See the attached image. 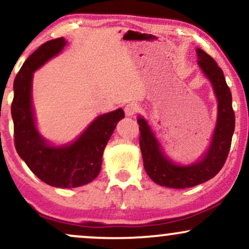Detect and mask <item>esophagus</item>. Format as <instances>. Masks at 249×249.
Returning <instances> with one entry per match:
<instances>
[{
    "label": "esophagus",
    "instance_id": "34e87169",
    "mask_svg": "<svg viewBox=\"0 0 249 249\" xmlns=\"http://www.w3.org/2000/svg\"><path fill=\"white\" fill-rule=\"evenodd\" d=\"M138 110H139V107H138V106L136 103H133V102H131V103H128L124 107V111H125V115L126 116H133L134 113H136Z\"/></svg>",
    "mask_w": 249,
    "mask_h": 249
}]
</instances>
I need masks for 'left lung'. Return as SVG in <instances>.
Instances as JSON below:
<instances>
[{
  "instance_id": "obj_1",
  "label": "left lung",
  "mask_w": 249,
  "mask_h": 249,
  "mask_svg": "<svg viewBox=\"0 0 249 249\" xmlns=\"http://www.w3.org/2000/svg\"><path fill=\"white\" fill-rule=\"evenodd\" d=\"M198 65L210 80L218 101L217 124L208 152L196 163L179 166L170 161L161 149L160 142L152 132L147 122L138 117L140 130V149L143 167L152 181L162 187L185 189L209 181L223 168L229 155L234 132L235 116L232 107V95L224 73L217 62L204 51L197 49Z\"/></svg>"
}]
</instances>
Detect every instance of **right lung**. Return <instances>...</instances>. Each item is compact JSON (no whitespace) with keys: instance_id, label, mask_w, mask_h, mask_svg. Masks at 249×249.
Returning <instances> with one entry per match:
<instances>
[{"instance_id":"obj_1","label":"right lung","mask_w":249,"mask_h":249,"mask_svg":"<svg viewBox=\"0 0 249 249\" xmlns=\"http://www.w3.org/2000/svg\"><path fill=\"white\" fill-rule=\"evenodd\" d=\"M66 43L62 37L46 41L25 60L14 81L11 116L15 147L30 170L52 187L76 188L100 174L104 148L124 111L117 109L98 116L68 145L52 146L39 134L32 107V76L36 70L61 52Z\"/></svg>"}]
</instances>
